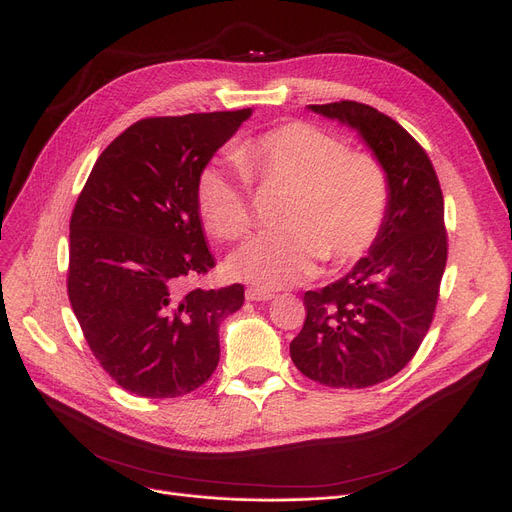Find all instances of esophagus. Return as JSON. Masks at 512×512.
Masks as SVG:
<instances>
[{"label":"esophagus","mask_w":512,"mask_h":512,"mask_svg":"<svg viewBox=\"0 0 512 512\" xmlns=\"http://www.w3.org/2000/svg\"><path fill=\"white\" fill-rule=\"evenodd\" d=\"M276 294L272 290H265L259 286H251L247 288V301H272Z\"/></svg>","instance_id":"obj_1"}]
</instances>
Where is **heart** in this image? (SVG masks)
Returning <instances> with one entry per match:
<instances>
[{"instance_id":"1","label":"heart","mask_w":512,"mask_h":512,"mask_svg":"<svg viewBox=\"0 0 512 512\" xmlns=\"http://www.w3.org/2000/svg\"><path fill=\"white\" fill-rule=\"evenodd\" d=\"M234 168L209 161L197 176V207L220 240L245 238L253 226L251 182L288 188L282 228L251 238L230 261L232 272L259 288L299 284L319 259L346 265L378 240L390 207L382 161L348 151L334 134L303 120L267 128L234 147Z\"/></svg>"}]
</instances>
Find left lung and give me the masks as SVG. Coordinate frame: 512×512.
I'll list each match as a JSON object with an SVG mask.
<instances>
[{
    "label": "left lung",
    "instance_id": "1",
    "mask_svg": "<svg viewBox=\"0 0 512 512\" xmlns=\"http://www.w3.org/2000/svg\"><path fill=\"white\" fill-rule=\"evenodd\" d=\"M309 107L361 132L388 172L390 207L369 255L305 292L290 357L317 384L369 388L405 367L432 326L448 259L444 197L432 159L396 120L348 99Z\"/></svg>",
    "mask_w": 512,
    "mask_h": 512
}]
</instances>
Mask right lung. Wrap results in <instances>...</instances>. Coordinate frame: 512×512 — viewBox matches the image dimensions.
<instances>
[{
  "mask_svg": "<svg viewBox=\"0 0 512 512\" xmlns=\"http://www.w3.org/2000/svg\"><path fill=\"white\" fill-rule=\"evenodd\" d=\"M249 116L251 107L134 122L76 199L68 299L93 357L130 394L184 396L218 367V328L245 303V286L186 288L215 267L195 188Z\"/></svg>",
  "mask_w": 512,
  "mask_h": 512,
  "instance_id": "right-lung-1",
  "label": "right lung"
}]
</instances>
